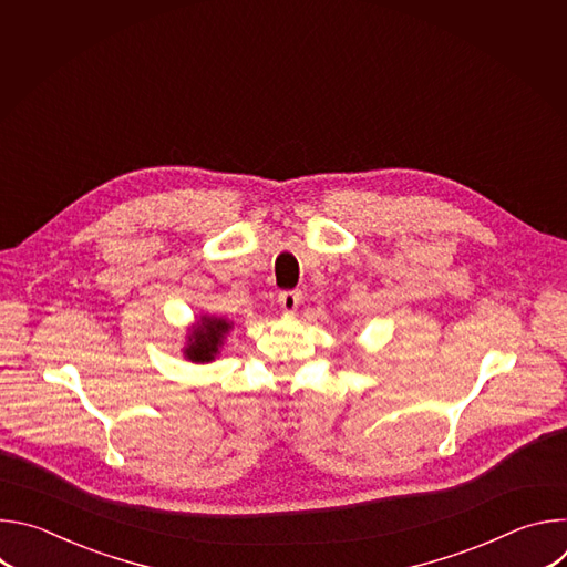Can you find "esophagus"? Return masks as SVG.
I'll return each instance as SVG.
<instances>
[{
	"label": "esophagus",
	"instance_id": "esophagus-1",
	"mask_svg": "<svg viewBox=\"0 0 567 567\" xmlns=\"http://www.w3.org/2000/svg\"><path fill=\"white\" fill-rule=\"evenodd\" d=\"M278 305H280V309L285 313H293L298 309V305H300V293L298 291H282L278 296Z\"/></svg>",
	"mask_w": 567,
	"mask_h": 567
}]
</instances>
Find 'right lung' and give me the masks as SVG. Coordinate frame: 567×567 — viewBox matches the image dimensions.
Returning <instances> with one entry per match:
<instances>
[{
	"mask_svg": "<svg viewBox=\"0 0 567 567\" xmlns=\"http://www.w3.org/2000/svg\"><path fill=\"white\" fill-rule=\"evenodd\" d=\"M230 330H233V320H228L224 316L202 313L188 328L186 343L182 348L184 359H188L193 363L215 361L219 357Z\"/></svg>",
	"mask_w": 567,
	"mask_h": 567,
	"instance_id": "right-lung-1",
	"label": "right lung"
}]
</instances>
